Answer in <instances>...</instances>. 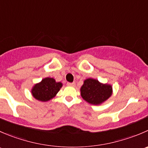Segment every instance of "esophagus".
Masks as SVG:
<instances>
[{
    "instance_id": "esophagus-1",
    "label": "esophagus",
    "mask_w": 148,
    "mask_h": 148,
    "mask_svg": "<svg viewBox=\"0 0 148 148\" xmlns=\"http://www.w3.org/2000/svg\"><path fill=\"white\" fill-rule=\"evenodd\" d=\"M66 84L70 87H74V86H75V82H67Z\"/></svg>"
}]
</instances>
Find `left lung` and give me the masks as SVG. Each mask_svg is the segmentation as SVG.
<instances>
[{
  "instance_id": "8db88e82",
  "label": "left lung",
  "mask_w": 148,
  "mask_h": 148,
  "mask_svg": "<svg viewBox=\"0 0 148 148\" xmlns=\"http://www.w3.org/2000/svg\"><path fill=\"white\" fill-rule=\"evenodd\" d=\"M80 90L82 98L93 105L102 103L107 100L112 93L111 86L103 84L93 79H86Z\"/></svg>"
}]
</instances>
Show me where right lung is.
<instances>
[{"label": "right lung", "instance_id": "obj_1", "mask_svg": "<svg viewBox=\"0 0 148 148\" xmlns=\"http://www.w3.org/2000/svg\"><path fill=\"white\" fill-rule=\"evenodd\" d=\"M61 87L62 84L61 82H56L54 79L47 77L34 85L32 93L37 100L48 101L58 93Z\"/></svg>", "mask_w": 148, "mask_h": 148}]
</instances>
